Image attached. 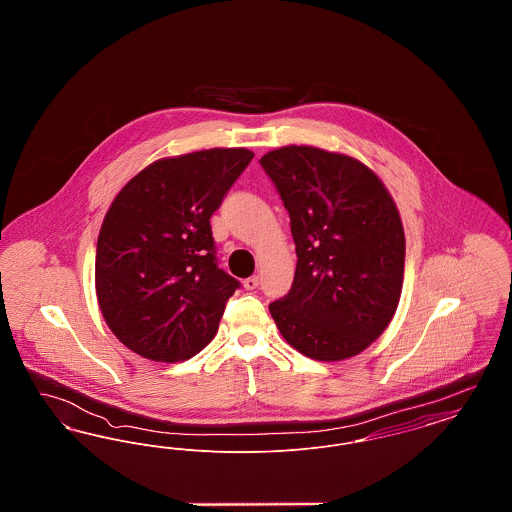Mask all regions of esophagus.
Returning <instances> with one entry per match:
<instances>
[{
	"mask_svg": "<svg viewBox=\"0 0 512 512\" xmlns=\"http://www.w3.org/2000/svg\"><path fill=\"white\" fill-rule=\"evenodd\" d=\"M245 290H257L259 288V276H249L244 280Z\"/></svg>",
	"mask_w": 512,
	"mask_h": 512,
	"instance_id": "34e87169",
	"label": "esophagus"
}]
</instances>
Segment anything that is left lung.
<instances>
[{
    "mask_svg": "<svg viewBox=\"0 0 512 512\" xmlns=\"http://www.w3.org/2000/svg\"><path fill=\"white\" fill-rule=\"evenodd\" d=\"M261 167L290 213L292 290L268 305L284 340L315 361L359 355L395 315L405 234L382 180L361 161L311 146L268 151Z\"/></svg>",
    "mask_w": 512,
    "mask_h": 512,
    "instance_id": "left-lung-1",
    "label": "left lung"
}]
</instances>
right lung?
Returning <instances> with one entry per match:
<instances>
[{
    "mask_svg": "<svg viewBox=\"0 0 512 512\" xmlns=\"http://www.w3.org/2000/svg\"><path fill=\"white\" fill-rule=\"evenodd\" d=\"M253 153L215 147L167 157L113 199L96 251V293L107 326L161 363L194 357L219 330L240 282L217 265V211Z\"/></svg>",
    "mask_w": 512,
    "mask_h": 512,
    "instance_id": "1",
    "label": "right lung"
}]
</instances>
